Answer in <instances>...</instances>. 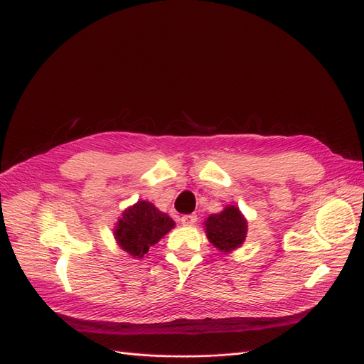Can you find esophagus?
<instances>
[{
	"label": "esophagus",
	"mask_w": 364,
	"mask_h": 364,
	"mask_svg": "<svg viewBox=\"0 0 364 364\" xmlns=\"http://www.w3.org/2000/svg\"><path fill=\"white\" fill-rule=\"evenodd\" d=\"M196 220H198V218H196V215H193V213L183 215L181 216V224L183 225H193L196 223Z\"/></svg>",
	"instance_id": "34e87169"
}]
</instances>
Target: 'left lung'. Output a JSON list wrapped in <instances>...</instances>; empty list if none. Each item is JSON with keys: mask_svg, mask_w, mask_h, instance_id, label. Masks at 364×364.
Listing matches in <instances>:
<instances>
[{"mask_svg": "<svg viewBox=\"0 0 364 364\" xmlns=\"http://www.w3.org/2000/svg\"><path fill=\"white\" fill-rule=\"evenodd\" d=\"M205 233L209 241L223 252H230L241 247L247 235V221L240 209L228 205L218 213L210 215L205 221Z\"/></svg>", "mask_w": 364, "mask_h": 364, "instance_id": "8db88e82", "label": "left lung"}]
</instances>
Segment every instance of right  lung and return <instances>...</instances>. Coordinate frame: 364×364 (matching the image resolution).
I'll list each match as a JSON object with an SVG mask.
<instances>
[{"label": "right lung", "mask_w": 364, "mask_h": 364, "mask_svg": "<svg viewBox=\"0 0 364 364\" xmlns=\"http://www.w3.org/2000/svg\"><path fill=\"white\" fill-rule=\"evenodd\" d=\"M173 225L172 218L154 204L139 201L123 212L114 235L124 252L134 257H143Z\"/></svg>", "instance_id": "add662e5"}]
</instances>
